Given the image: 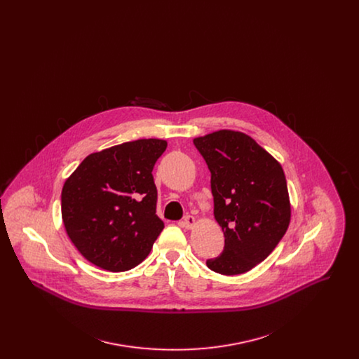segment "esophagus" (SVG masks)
I'll return each instance as SVG.
<instances>
[{"label": "esophagus", "mask_w": 359, "mask_h": 359, "mask_svg": "<svg viewBox=\"0 0 359 359\" xmlns=\"http://www.w3.org/2000/svg\"><path fill=\"white\" fill-rule=\"evenodd\" d=\"M195 223H196V221H195V218L192 215H186L183 218V221H182L183 227H186V229H192L195 226Z\"/></svg>", "instance_id": "esophagus-1"}]
</instances>
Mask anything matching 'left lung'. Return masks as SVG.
I'll return each instance as SVG.
<instances>
[{"label": "left lung", "instance_id": "left-lung-1", "mask_svg": "<svg viewBox=\"0 0 359 359\" xmlns=\"http://www.w3.org/2000/svg\"><path fill=\"white\" fill-rule=\"evenodd\" d=\"M194 144L211 172L214 217L224 234L222 255L205 264L217 273H245L273 252L290 226L285 175L245 133L223 129Z\"/></svg>", "mask_w": 359, "mask_h": 359}]
</instances>
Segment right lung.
Segmentation results:
<instances>
[{"instance_id": "right-lung-1", "label": "right lung", "mask_w": 359, "mask_h": 359, "mask_svg": "<svg viewBox=\"0 0 359 359\" xmlns=\"http://www.w3.org/2000/svg\"><path fill=\"white\" fill-rule=\"evenodd\" d=\"M167 141L144 138L88 154L62 189V219L91 264L125 272L151 253L164 229L156 215L154 164Z\"/></svg>"}]
</instances>
